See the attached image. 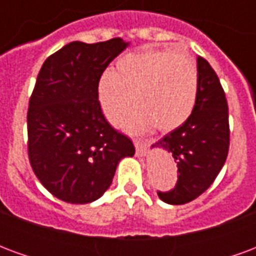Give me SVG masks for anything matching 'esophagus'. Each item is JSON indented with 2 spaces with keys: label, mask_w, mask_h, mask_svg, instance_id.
<instances>
[{
  "label": "esophagus",
  "mask_w": 256,
  "mask_h": 256,
  "mask_svg": "<svg viewBox=\"0 0 256 256\" xmlns=\"http://www.w3.org/2000/svg\"><path fill=\"white\" fill-rule=\"evenodd\" d=\"M134 146H136V152H137V155L138 156H145L146 155V144L142 142V141H134Z\"/></svg>",
  "instance_id": "1"
}]
</instances>
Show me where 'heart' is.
I'll return each mask as SVG.
<instances>
[{
    "label": "heart",
    "instance_id": "b5f03b06",
    "mask_svg": "<svg viewBox=\"0 0 256 256\" xmlns=\"http://www.w3.org/2000/svg\"><path fill=\"white\" fill-rule=\"evenodd\" d=\"M198 67L184 53L146 49L124 54L97 86L106 118L116 124L132 106L124 128L142 133L155 126L172 132L188 120L198 100Z\"/></svg>",
    "mask_w": 256,
    "mask_h": 256
}]
</instances>
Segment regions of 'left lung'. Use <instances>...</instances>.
I'll use <instances>...</instances> for the list:
<instances>
[{
	"label": "left lung",
	"mask_w": 256,
	"mask_h": 256,
	"mask_svg": "<svg viewBox=\"0 0 256 256\" xmlns=\"http://www.w3.org/2000/svg\"><path fill=\"white\" fill-rule=\"evenodd\" d=\"M198 100L186 122L166 134L152 148L172 152L178 181L170 192H158L167 204H185L214 182L229 150L228 102L220 79L207 60L198 56Z\"/></svg>",
	"instance_id": "left-lung-1"
}]
</instances>
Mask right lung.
Returning <instances> with one entry per match:
<instances>
[{"mask_svg":"<svg viewBox=\"0 0 256 256\" xmlns=\"http://www.w3.org/2000/svg\"><path fill=\"white\" fill-rule=\"evenodd\" d=\"M130 45L122 38L71 42L42 64L27 114L28 158L54 198L92 203L110 188L123 158L136 154L101 111L97 86L104 70Z\"/></svg>","mask_w":256,"mask_h":256,"instance_id":"1","label":"right lung"}]
</instances>
